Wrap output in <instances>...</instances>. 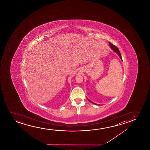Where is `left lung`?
Wrapping results in <instances>:
<instances>
[{
  "label": "left lung",
  "mask_w": 150,
  "mask_h": 150,
  "mask_svg": "<svg viewBox=\"0 0 150 150\" xmlns=\"http://www.w3.org/2000/svg\"><path fill=\"white\" fill-rule=\"evenodd\" d=\"M109 44H110V47H111V49L113 50L115 52H116V53H117V54L118 55V56H119V57H120V59H121L122 60V57H121V54H120V51H119L118 48V47H117L116 46H115V45H113L112 43H111V42H109ZM87 99H88V101H90L91 103H93V104H95L94 103H93L92 101H91L90 100H89L88 98ZM95 105H96V104H95Z\"/></svg>",
  "instance_id": "1"
}]
</instances>
